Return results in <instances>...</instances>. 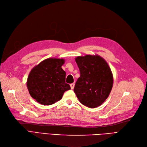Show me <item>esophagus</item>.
Here are the masks:
<instances>
[{
  "mask_svg": "<svg viewBox=\"0 0 147 147\" xmlns=\"http://www.w3.org/2000/svg\"><path fill=\"white\" fill-rule=\"evenodd\" d=\"M74 83H73V84H70V87H71V89H73L74 88Z\"/></svg>",
  "mask_w": 147,
  "mask_h": 147,
  "instance_id": "obj_1",
  "label": "esophagus"
}]
</instances>
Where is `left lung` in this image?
I'll list each match as a JSON object with an SVG mask.
<instances>
[{
    "mask_svg": "<svg viewBox=\"0 0 147 147\" xmlns=\"http://www.w3.org/2000/svg\"><path fill=\"white\" fill-rule=\"evenodd\" d=\"M80 76L74 92L79 101L90 108L98 107L109 95L113 86V75L106 61L98 55L79 56L75 59Z\"/></svg>",
    "mask_w": 147,
    "mask_h": 147,
    "instance_id": "obj_1",
    "label": "left lung"
}]
</instances>
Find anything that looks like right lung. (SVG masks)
<instances>
[{"label": "right lung", "instance_id": "obj_1", "mask_svg": "<svg viewBox=\"0 0 147 147\" xmlns=\"http://www.w3.org/2000/svg\"><path fill=\"white\" fill-rule=\"evenodd\" d=\"M64 63L63 59H47L30 71L27 87L30 96L41 105H53L71 89L65 83L66 73L61 68Z\"/></svg>", "mask_w": 147, "mask_h": 147}]
</instances>
